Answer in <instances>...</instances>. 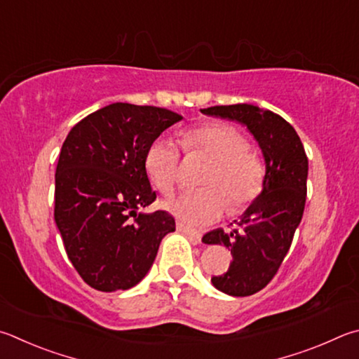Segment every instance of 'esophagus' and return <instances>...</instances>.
Returning <instances> with one entry per match:
<instances>
[{"label": "esophagus", "instance_id": "34e87169", "mask_svg": "<svg viewBox=\"0 0 359 359\" xmlns=\"http://www.w3.org/2000/svg\"><path fill=\"white\" fill-rule=\"evenodd\" d=\"M177 231L182 232V233H185V236H188V237H191L193 240H196V242H199L201 237H202V233L199 231L191 229V227L185 226L184 223H177Z\"/></svg>", "mask_w": 359, "mask_h": 359}]
</instances>
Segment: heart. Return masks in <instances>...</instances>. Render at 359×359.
Here are the masks:
<instances>
[{
    "label": "heart",
    "mask_w": 359,
    "mask_h": 359,
    "mask_svg": "<svg viewBox=\"0 0 359 359\" xmlns=\"http://www.w3.org/2000/svg\"><path fill=\"white\" fill-rule=\"evenodd\" d=\"M187 154L210 158L201 177L204 188L187 191L169 201L166 208L190 226H205L226 212L240 210L256 201L265 182L264 163L250 147L242 130L221 122H205L188 128L180 136ZM144 168L152 185L171 196L180 179V154L171 140L157 138L144 155Z\"/></svg>",
    "instance_id": "heart-1"
}]
</instances>
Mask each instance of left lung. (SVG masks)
<instances>
[{"instance_id": "8db88e82", "label": "left lung", "mask_w": 359, "mask_h": 359, "mask_svg": "<svg viewBox=\"0 0 359 359\" xmlns=\"http://www.w3.org/2000/svg\"><path fill=\"white\" fill-rule=\"evenodd\" d=\"M207 116L243 123L262 149L264 190L236 219L231 232L213 229L202 237L207 245L231 250L232 262L212 284L232 297L262 290L276 275L302 221L306 202L308 157L295 128L269 109L248 103L201 109Z\"/></svg>"}]
</instances>
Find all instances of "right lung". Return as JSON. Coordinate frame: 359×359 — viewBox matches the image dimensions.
<instances>
[{"mask_svg": "<svg viewBox=\"0 0 359 359\" xmlns=\"http://www.w3.org/2000/svg\"><path fill=\"white\" fill-rule=\"evenodd\" d=\"M182 116L111 103L81 119L64 141L55 175V221L78 275L100 292L127 290L147 275L163 237L175 231L144 168L151 142Z\"/></svg>", "mask_w": 359, "mask_h": 359, "instance_id": "add662e5", "label": "right lung"}]
</instances>
